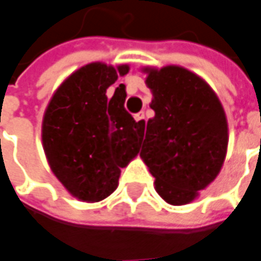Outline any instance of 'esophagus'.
Instances as JSON below:
<instances>
[{
  "mask_svg": "<svg viewBox=\"0 0 261 261\" xmlns=\"http://www.w3.org/2000/svg\"><path fill=\"white\" fill-rule=\"evenodd\" d=\"M134 120H136L137 122H140V124H143V122H144V114L143 113L134 114Z\"/></svg>",
  "mask_w": 261,
  "mask_h": 261,
  "instance_id": "obj_1",
  "label": "esophagus"
}]
</instances>
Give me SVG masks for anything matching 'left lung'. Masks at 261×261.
Wrapping results in <instances>:
<instances>
[{
	"instance_id": "8db88e82",
	"label": "left lung",
	"mask_w": 261,
	"mask_h": 261,
	"mask_svg": "<svg viewBox=\"0 0 261 261\" xmlns=\"http://www.w3.org/2000/svg\"><path fill=\"white\" fill-rule=\"evenodd\" d=\"M151 91L140 158L156 192L170 205L195 201L221 172L228 147V122L220 98L202 77L176 65L141 69Z\"/></svg>"
}]
</instances>
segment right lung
I'll return each instance as SVG.
<instances>
[{"mask_svg": "<svg viewBox=\"0 0 261 261\" xmlns=\"http://www.w3.org/2000/svg\"><path fill=\"white\" fill-rule=\"evenodd\" d=\"M128 70V65L102 62L76 69L55 91L43 115L41 141L50 170L82 202L110 196L122 167L140 153L146 124L125 111V86L107 95Z\"/></svg>", "mask_w": 261, "mask_h": 261, "instance_id": "right-lung-1", "label": "right lung"}]
</instances>
